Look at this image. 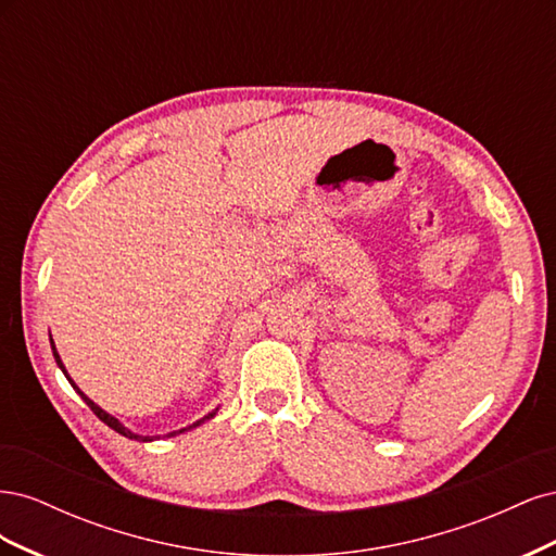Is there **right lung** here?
<instances>
[{
	"label": "right lung",
	"mask_w": 556,
	"mask_h": 556,
	"mask_svg": "<svg viewBox=\"0 0 556 556\" xmlns=\"http://www.w3.org/2000/svg\"><path fill=\"white\" fill-rule=\"evenodd\" d=\"M50 348H53V357H55V362H58V366L62 368V374L66 376V380H70L72 382V387H74V390L80 394V399L83 401H86L88 403V406H90V410L99 417V419H102V422L106 425V427H111L113 431H117V433H123L125 435V439H134V441H141V443H148V441H155L157 439V435H141V433H134L131 429H127L123 422H121V419H115L111 413H106L104 408H99L97 406V403L90 399V396H86V394H83L80 390H78V387H76V382L70 378V374H66V368H64V364H62V359H60V352H58V348H55V343H53V336H50ZM215 413H217V408L213 410V413H208V415H204V417H201V419H197V422L194 425H190V427H185V429H178V431H172V433H166V439H172V435H178V433H185V431H190V429H194V427H199V425H204L206 422V419H211V417H215Z\"/></svg>",
	"instance_id": "add662e5"
}]
</instances>
